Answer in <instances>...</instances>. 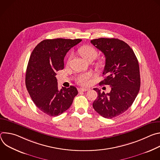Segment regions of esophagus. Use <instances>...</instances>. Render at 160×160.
<instances>
[{
  "label": "esophagus",
  "mask_w": 160,
  "mask_h": 160,
  "mask_svg": "<svg viewBox=\"0 0 160 160\" xmlns=\"http://www.w3.org/2000/svg\"><path fill=\"white\" fill-rule=\"evenodd\" d=\"M87 90H88V88H83V87H80V88L78 89L79 92H85V91H87Z\"/></svg>",
  "instance_id": "34e87169"
}]
</instances>
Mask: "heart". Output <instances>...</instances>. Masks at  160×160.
I'll return each mask as SVG.
<instances>
[{
  "instance_id": "heart-1",
  "label": "heart",
  "mask_w": 160,
  "mask_h": 160,
  "mask_svg": "<svg viewBox=\"0 0 160 160\" xmlns=\"http://www.w3.org/2000/svg\"><path fill=\"white\" fill-rule=\"evenodd\" d=\"M78 52L80 56L87 61H93L98 56V52L96 49L92 46H91V45H83V46L79 49ZM71 57L72 56H70L69 59H68V62L70 61ZM91 77H92L91 73H84L80 74L77 78V81L79 84L82 85H87L88 84L89 80Z\"/></svg>"
}]
</instances>
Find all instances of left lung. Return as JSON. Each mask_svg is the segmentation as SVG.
Returning a JSON list of instances; mask_svg holds the SVG:
<instances>
[{
  "mask_svg": "<svg viewBox=\"0 0 160 160\" xmlns=\"http://www.w3.org/2000/svg\"><path fill=\"white\" fill-rule=\"evenodd\" d=\"M105 56L102 74L106 75L99 85H109V93L101 92L98 88V98L93 108L105 118H112L126 111L133 104L141 86L138 60L133 50L118 38H100L90 40Z\"/></svg>",
  "mask_w": 160,
  "mask_h": 160,
  "instance_id": "8db88e82",
  "label": "left lung"
}]
</instances>
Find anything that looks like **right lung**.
I'll return each mask as SVG.
<instances>
[{"instance_id":"1","label":"right lung","mask_w":160,"mask_h":160,"mask_svg":"<svg viewBox=\"0 0 160 160\" xmlns=\"http://www.w3.org/2000/svg\"><path fill=\"white\" fill-rule=\"evenodd\" d=\"M81 39L55 38L40 42L28 63L25 84L36 106L50 117H57L69 108L78 94L74 86L59 90L56 72L64 68V58Z\"/></svg>"}]
</instances>
